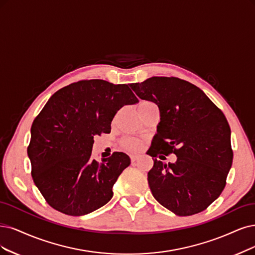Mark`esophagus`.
I'll return each mask as SVG.
<instances>
[{
	"mask_svg": "<svg viewBox=\"0 0 255 255\" xmlns=\"http://www.w3.org/2000/svg\"><path fill=\"white\" fill-rule=\"evenodd\" d=\"M130 158H131V163H135L137 159V155H131Z\"/></svg>",
	"mask_w": 255,
	"mask_h": 255,
	"instance_id": "34e87169",
	"label": "esophagus"
}]
</instances>
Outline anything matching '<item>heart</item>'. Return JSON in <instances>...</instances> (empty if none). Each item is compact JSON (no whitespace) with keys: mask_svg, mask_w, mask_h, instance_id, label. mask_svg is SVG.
Here are the masks:
<instances>
[{"mask_svg":"<svg viewBox=\"0 0 255 255\" xmlns=\"http://www.w3.org/2000/svg\"><path fill=\"white\" fill-rule=\"evenodd\" d=\"M153 106H155V105H154L153 103H151V102H149V101H140L137 104V112H138V115H140V113H143L148 108L153 107ZM123 145H124V147L127 150H129V151H137V150H139L140 147H142V143H140L138 139H135V138H127V139H125L124 143H123Z\"/></svg>","mask_w":255,"mask_h":255,"instance_id":"b5f03b06","label":"heart"}]
</instances>
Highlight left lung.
Here are the masks:
<instances>
[{
    "mask_svg": "<svg viewBox=\"0 0 255 255\" xmlns=\"http://www.w3.org/2000/svg\"><path fill=\"white\" fill-rule=\"evenodd\" d=\"M130 87L159 110L147 154L178 157L168 164L153 160L148 184L154 199L178 216L205 210L224 190L232 165L227 119L203 90L181 79L152 77Z\"/></svg>",
    "mask_w": 255,
    "mask_h": 255,
    "instance_id": "left-lung-1",
    "label": "left lung"
}]
</instances>
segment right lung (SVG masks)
<instances>
[{"label":"right lung","mask_w":255,"mask_h":255,"mask_svg":"<svg viewBox=\"0 0 255 255\" xmlns=\"http://www.w3.org/2000/svg\"><path fill=\"white\" fill-rule=\"evenodd\" d=\"M138 103L126 84L80 81L56 91L31 126L27 153L33 182L53 209L86 215L106 205L130 157L113 152L91 157L94 135L110 133L111 122L125 105Z\"/></svg>","instance_id":"1"}]
</instances>
